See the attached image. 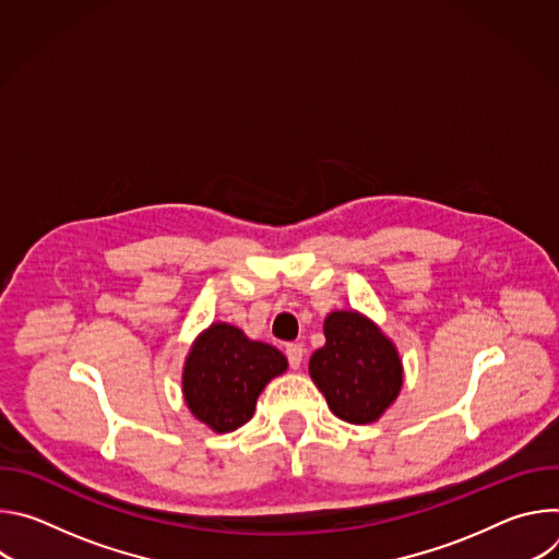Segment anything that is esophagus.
Returning <instances> with one entry per match:
<instances>
[{
    "mask_svg": "<svg viewBox=\"0 0 559 559\" xmlns=\"http://www.w3.org/2000/svg\"><path fill=\"white\" fill-rule=\"evenodd\" d=\"M285 354H287V360H289V367L292 369H300L302 367V360H305V349L302 345H287L285 347Z\"/></svg>",
    "mask_w": 559,
    "mask_h": 559,
    "instance_id": "1",
    "label": "esophagus"
}]
</instances>
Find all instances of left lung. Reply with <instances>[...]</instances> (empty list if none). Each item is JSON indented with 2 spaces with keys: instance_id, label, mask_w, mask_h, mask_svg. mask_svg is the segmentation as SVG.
<instances>
[{
  "instance_id": "1",
  "label": "left lung",
  "mask_w": 559,
  "mask_h": 559,
  "mask_svg": "<svg viewBox=\"0 0 559 559\" xmlns=\"http://www.w3.org/2000/svg\"><path fill=\"white\" fill-rule=\"evenodd\" d=\"M325 345L309 358V376L334 416L369 425L395 403L403 389V360L393 341L356 309L325 318Z\"/></svg>"
}]
</instances>
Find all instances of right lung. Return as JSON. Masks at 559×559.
I'll return each mask as SVG.
<instances>
[{"label":"right lung","mask_w":559,"mask_h":559,"mask_svg":"<svg viewBox=\"0 0 559 559\" xmlns=\"http://www.w3.org/2000/svg\"><path fill=\"white\" fill-rule=\"evenodd\" d=\"M285 371L287 358L276 347L229 323H212L186 356V405L212 431L229 433L254 416L261 391Z\"/></svg>","instance_id":"right-lung-1"}]
</instances>
